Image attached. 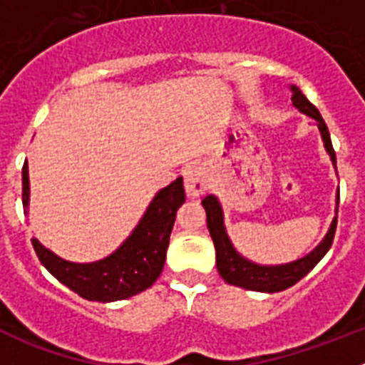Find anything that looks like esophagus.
<instances>
[{
    "label": "esophagus",
    "instance_id": "obj_1",
    "mask_svg": "<svg viewBox=\"0 0 365 365\" xmlns=\"http://www.w3.org/2000/svg\"><path fill=\"white\" fill-rule=\"evenodd\" d=\"M185 188L188 195L199 197L208 190V175L202 164H192L185 172Z\"/></svg>",
    "mask_w": 365,
    "mask_h": 365
}]
</instances>
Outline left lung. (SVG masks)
I'll return each mask as SVG.
<instances>
[{
	"label": "left lung",
	"mask_w": 365,
	"mask_h": 365,
	"mask_svg": "<svg viewBox=\"0 0 365 365\" xmlns=\"http://www.w3.org/2000/svg\"><path fill=\"white\" fill-rule=\"evenodd\" d=\"M292 104L299 109L302 113L309 115L318 122V128L322 131V138H324L325 150L331 155L333 164H336V155H334L333 143H331V135H329L327 124L322 118L320 111L309 102L303 93L299 91L298 87L292 86ZM340 197V192H338ZM202 206L206 210V225L210 230L212 240L215 245V263H217V270L221 274V278L227 283L235 287H243L248 291H259V292H279L285 291L294 283H298L303 276H307L316 263L325 256L334 240V232H336V222H338V208L336 215H334L331 228H329L327 235L324 237L318 247L307 254L305 257L287 265H276V267H265V265H256L252 261L245 259L240 254L235 252V248L232 247L230 240H228L227 232H225V225H222V210L217 199L214 195H206L202 199Z\"/></svg>",
	"instance_id": "8db88e82"
}]
</instances>
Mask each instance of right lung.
I'll return each mask as SVG.
<instances>
[{"instance_id": "right-lung-1", "label": "right lung", "mask_w": 365, "mask_h": 365, "mask_svg": "<svg viewBox=\"0 0 365 365\" xmlns=\"http://www.w3.org/2000/svg\"><path fill=\"white\" fill-rule=\"evenodd\" d=\"M24 208L29 205L27 160L21 170ZM186 201L182 177L160 190L148 206L131 235L111 256L95 263H71L58 257L32 237L41 265L78 296L91 302H117L146 291L163 272L173 222L179 206Z\"/></svg>"}]
</instances>
